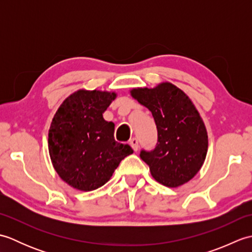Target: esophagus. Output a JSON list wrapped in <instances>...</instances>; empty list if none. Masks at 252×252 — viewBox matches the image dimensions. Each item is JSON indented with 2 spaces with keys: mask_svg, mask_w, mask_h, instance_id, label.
Here are the masks:
<instances>
[{
  "mask_svg": "<svg viewBox=\"0 0 252 252\" xmlns=\"http://www.w3.org/2000/svg\"><path fill=\"white\" fill-rule=\"evenodd\" d=\"M130 145H131V147L136 152L137 148H138V140H137V138L133 137L132 140H130Z\"/></svg>",
  "mask_w": 252,
  "mask_h": 252,
  "instance_id": "34e87169",
  "label": "esophagus"
}]
</instances>
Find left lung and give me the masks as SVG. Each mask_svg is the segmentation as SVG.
I'll return each mask as SVG.
<instances>
[{"label":"left lung","mask_w":252,"mask_h":252,"mask_svg":"<svg viewBox=\"0 0 252 252\" xmlns=\"http://www.w3.org/2000/svg\"><path fill=\"white\" fill-rule=\"evenodd\" d=\"M133 97L151 110L157 127V143L140 157L159 183L176 187L199 171L208 149V135L194 104L171 83L155 89H134Z\"/></svg>","instance_id":"left-lung-1"}]
</instances>
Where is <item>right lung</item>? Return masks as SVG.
Here are the masks:
<instances>
[{"label":"right lung","instance_id":"obj_1","mask_svg":"<svg viewBox=\"0 0 252 252\" xmlns=\"http://www.w3.org/2000/svg\"><path fill=\"white\" fill-rule=\"evenodd\" d=\"M115 93L78 91L63 100L49 131V152L58 175L74 189L103 186L122 159L133 153L115 140V125L103 114Z\"/></svg>","mask_w":252,"mask_h":252}]
</instances>
